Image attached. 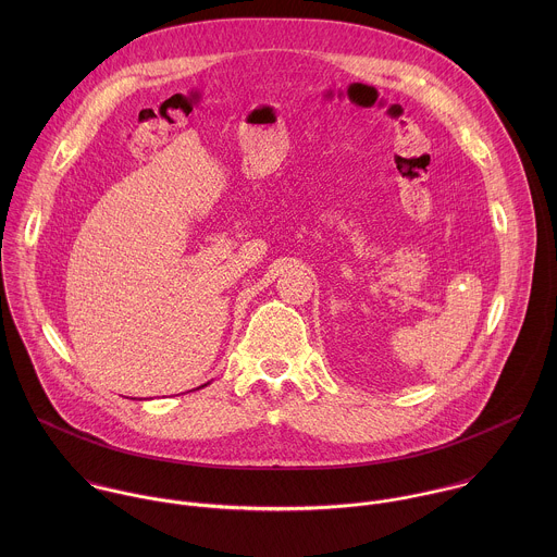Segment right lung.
<instances>
[{
  "instance_id": "right-lung-1",
  "label": "right lung",
  "mask_w": 557,
  "mask_h": 557,
  "mask_svg": "<svg viewBox=\"0 0 557 557\" xmlns=\"http://www.w3.org/2000/svg\"><path fill=\"white\" fill-rule=\"evenodd\" d=\"M203 386H208V384H203ZM203 386H199V388H203Z\"/></svg>"
}]
</instances>
